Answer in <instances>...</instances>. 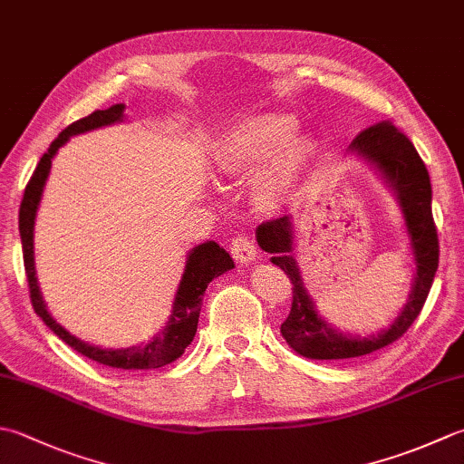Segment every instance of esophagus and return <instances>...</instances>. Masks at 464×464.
Segmentation results:
<instances>
[{
    "label": "esophagus",
    "instance_id": "1",
    "mask_svg": "<svg viewBox=\"0 0 464 464\" xmlns=\"http://www.w3.org/2000/svg\"><path fill=\"white\" fill-rule=\"evenodd\" d=\"M229 249H231V256L239 263H251L257 256L256 241H253L249 235H245V233L235 235L231 245H229Z\"/></svg>",
    "mask_w": 464,
    "mask_h": 464
}]
</instances>
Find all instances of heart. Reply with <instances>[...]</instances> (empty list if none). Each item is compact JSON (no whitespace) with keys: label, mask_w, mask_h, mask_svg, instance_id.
<instances>
[{"label":"heart","mask_w":464,"mask_h":464,"mask_svg":"<svg viewBox=\"0 0 464 464\" xmlns=\"http://www.w3.org/2000/svg\"><path fill=\"white\" fill-rule=\"evenodd\" d=\"M295 124L284 114L253 116L227 134L219 152V167L227 175L253 177L263 205L279 207L295 193L302 172L314 157V144L297 139Z\"/></svg>","instance_id":"heart-1"}]
</instances>
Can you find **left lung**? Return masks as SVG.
<instances>
[{
  "mask_svg": "<svg viewBox=\"0 0 464 464\" xmlns=\"http://www.w3.org/2000/svg\"><path fill=\"white\" fill-rule=\"evenodd\" d=\"M352 150L376 165L388 183L394 187L401 201L406 229L416 259V277L411 302L406 304L398 320L376 338H352L325 324L314 310L312 299L302 285V277L292 251V221L279 217L257 227V243L263 251L274 253L271 261L285 271L292 281V312L281 324V335L297 353L312 360H348L386 348L402 338L422 312L426 297L439 269V235L432 219V188L430 177L422 159L408 136L392 122L382 121L368 126L352 142Z\"/></svg>",
  "mask_w": 464,
  "mask_h": 464,
  "instance_id": "1",
  "label": "left lung"
}]
</instances>
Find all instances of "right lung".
Wrapping results in <instances>:
<instances>
[{"label":"right lung","mask_w":464,"mask_h":464,"mask_svg":"<svg viewBox=\"0 0 464 464\" xmlns=\"http://www.w3.org/2000/svg\"><path fill=\"white\" fill-rule=\"evenodd\" d=\"M124 104H114L106 111H94L86 118H80V121L72 122L68 129H63L58 139L50 144L48 152H44L40 159L38 167H35L30 183L25 185V193L20 205V235H22V247H24V267H25V277H27V289H30V299L34 305V312L38 314L44 324L58 335L60 340L68 343L70 348H74L82 356L98 362V364L112 366V368H122V370H152L167 366L170 362L183 356L185 348L193 342L197 334V324H198V312H201L203 295L207 285L211 284L215 277H219L225 271L233 269V259L229 253L221 249L215 241H207L198 245L187 259V267L183 279H180L179 292L175 297V304H172V314L170 320L165 325L157 338L149 342L147 346H132L124 350H102L96 346H90V343L82 342L74 335L68 334L62 328L60 324L45 310L42 302L38 281H35V269H34V221H35V211H38L42 190L45 185V179L50 175L52 159L58 149L66 142L70 136L88 132L100 129V126L112 124L122 121Z\"/></svg>","instance_id":"1"}]
</instances>
